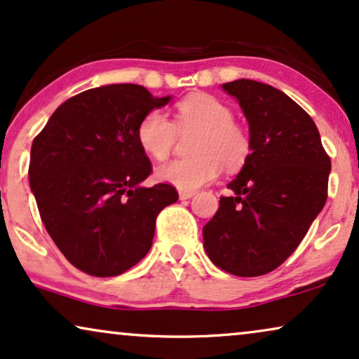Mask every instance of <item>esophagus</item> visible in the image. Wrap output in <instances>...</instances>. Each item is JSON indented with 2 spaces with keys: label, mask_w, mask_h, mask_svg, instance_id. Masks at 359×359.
Masks as SVG:
<instances>
[{
  "label": "esophagus",
  "mask_w": 359,
  "mask_h": 359,
  "mask_svg": "<svg viewBox=\"0 0 359 359\" xmlns=\"http://www.w3.org/2000/svg\"><path fill=\"white\" fill-rule=\"evenodd\" d=\"M194 196V191H180V199H189Z\"/></svg>",
  "instance_id": "esophagus-1"
}]
</instances>
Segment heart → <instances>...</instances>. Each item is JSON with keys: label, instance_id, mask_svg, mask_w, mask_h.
Masks as SVG:
<instances>
[{"label": "heart", "instance_id": "obj_1", "mask_svg": "<svg viewBox=\"0 0 359 359\" xmlns=\"http://www.w3.org/2000/svg\"><path fill=\"white\" fill-rule=\"evenodd\" d=\"M224 102L209 94H191L176 104V125L161 110H151L140 120L137 138L147 155L166 160L173 151L178 130L199 128L196 156L166 163L156 170L158 180L181 191H194L221 175L222 166L236 170L250 153L248 130L236 123Z\"/></svg>", "mask_w": 359, "mask_h": 359}]
</instances>
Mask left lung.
I'll return each mask as SVG.
<instances>
[{
	"label": "left lung",
	"instance_id": "8db88e82",
	"mask_svg": "<svg viewBox=\"0 0 359 359\" xmlns=\"http://www.w3.org/2000/svg\"><path fill=\"white\" fill-rule=\"evenodd\" d=\"M222 90L248 118L250 153L203 227L204 250L222 271L257 277L299 248L327 203L332 161L313 120L282 90L249 79Z\"/></svg>",
	"mask_w": 359,
	"mask_h": 359
}]
</instances>
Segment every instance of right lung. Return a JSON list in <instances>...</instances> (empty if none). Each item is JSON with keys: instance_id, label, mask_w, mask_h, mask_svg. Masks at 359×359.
I'll use <instances>...</instances> for the list:
<instances>
[{"instance_id": "add662e5", "label": "right lung", "mask_w": 359, "mask_h": 359, "mask_svg": "<svg viewBox=\"0 0 359 359\" xmlns=\"http://www.w3.org/2000/svg\"><path fill=\"white\" fill-rule=\"evenodd\" d=\"M171 95L137 83L88 88L59 105L31 147L29 184L60 252L94 277L120 276L151 248L156 216L178 201L171 184L145 188L151 163L137 128Z\"/></svg>"}]
</instances>
